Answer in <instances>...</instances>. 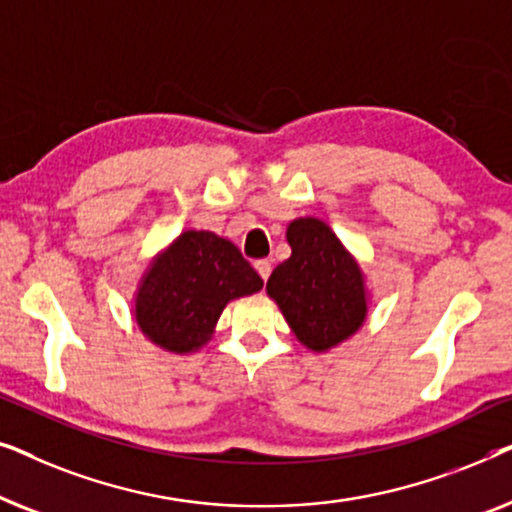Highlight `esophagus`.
<instances>
[{"mask_svg": "<svg viewBox=\"0 0 512 512\" xmlns=\"http://www.w3.org/2000/svg\"><path fill=\"white\" fill-rule=\"evenodd\" d=\"M254 268H256L258 275H261L263 282H268V277H270V272H272V265H270V261H256V263H254Z\"/></svg>", "mask_w": 512, "mask_h": 512, "instance_id": "34e87169", "label": "esophagus"}]
</instances>
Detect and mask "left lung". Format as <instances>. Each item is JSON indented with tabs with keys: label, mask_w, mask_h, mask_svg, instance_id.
<instances>
[{
	"label": "left lung",
	"mask_w": 512,
	"mask_h": 512,
	"mask_svg": "<svg viewBox=\"0 0 512 512\" xmlns=\"http://www.w3.org/2000/svg\"><path fill=\"white\" fill-rule=\"evenodd\" d=\"M291 256L268 279L270 298L305 347L324 352L359 331L368 303L363 275L338 235L319 219L289 223Z\"/></svg>",
	"instance_id": "left-lung-1"
}]
</instances>
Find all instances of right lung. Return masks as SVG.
I'll return each instance as SVG.
<instances>
[{"instance_id":"add662e5","label":"right lung","mask_w":512,"mask_h":512,"mask_svg":"<svg viewBox=\"0 0 512 512\" xmlns=\"http://www.w3.org/2000/svg\"><path fill=\"white\" fill-rule=\"evenodd\" d=\"M263 289L233 242L186 230L151 263L135 300L137 326L167 352L186 354L212 338L228 300Z\"/></svg>"}]
</instances>
